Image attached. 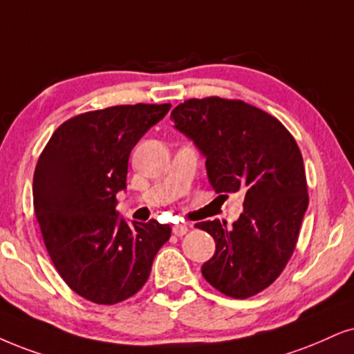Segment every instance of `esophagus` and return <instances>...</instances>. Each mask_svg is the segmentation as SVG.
<instances>
[{"label":"esophagus","mask_w":354,"mask_h":354,"mask_svg":"<svg viewBox=\"0 0 354 354\" xmlns=\"http://www.w3.org/2000/svg\"><path fill=\"white\" fill-rule=\"evenodd\" d=\"M186 232H187L186 223H176V225H173V234L176 236H183Z\"/></svg>","instance_id":"1"}]
</instances>
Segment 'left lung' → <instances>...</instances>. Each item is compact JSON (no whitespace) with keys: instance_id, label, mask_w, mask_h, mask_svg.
Here are the masks:
<instances>
[{"instance_id":"left-lung-1","label":"left lung","mask_w":354,"mask_h":354,"mask_svg":"<svg viewBox=\"0 0 354 354\" xmlns=\"http://www.w3.org/2000/svg\"><path fill=\"white\" fill-rule=\"evenodd\" d=\"M171 118L203 151L214 191L225 198L245 191L243 214L230 229L218 221L196 227L216 240V253L203 265L205 281L229 297H252L284 271L308 205L296 138L241 100L192 97L174 107Z\"/></svg>"}]
</instances>
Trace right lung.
<instances>
[{"instance_id": "right-lung-1", "label": "right lung", "mask_w": 354, "mask_h": 354, "mask_svg": "<svg viewBox=\"0 0 354 354\" xmlns=\"http://www.w3.org/2000/svg\"><path fill=\"white\" fill-rule=\"evenodd\" d=\"M171 104L89 111L53 132L34 171V209L53 266L71 290L113 306L144 288L171 227L129 225L115 210L131 151Z\"/></svg>"}]
</instances>
